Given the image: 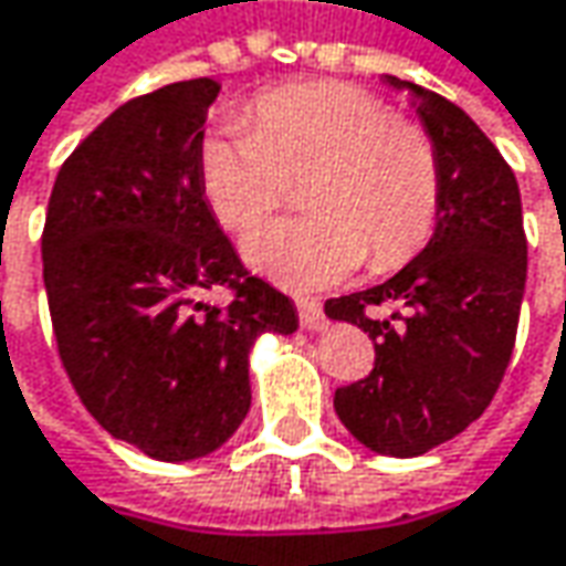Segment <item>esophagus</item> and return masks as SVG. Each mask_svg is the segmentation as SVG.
Returning a JSON list of instances; mask_svg holds the SVG:
<instances>
[{
	"label": "esophagus",
	"mask_w": 566,
	"mask_h": 566,
	"mask_svg": "<svg viewBox=\"0 0 566 566\" xmlns=\"http://www.w3.org/2000/svg\"><path fill=\"white\" fill-rule=\"evenodd\" d=\"M298 321L305 331H324V308L315 298H298Z\"/></svg>",
	"instance_id": "1"
}]
</instances>
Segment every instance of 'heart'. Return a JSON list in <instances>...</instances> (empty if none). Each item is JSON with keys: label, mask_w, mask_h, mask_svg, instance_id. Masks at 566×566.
Here are the masks:
<instances>
[{"label": "heart", "mask_w": 566, "mask_h": 566, "mask_svg": "<svg viewBox=\"0 0 566 566\" xmlns=\"http://www.w3.org/2000/svg\"><path fill=\"white\" fill-rule=\"evenodd\" d=\"M198 172L207 207L229 232L258 227L290 182L308 176V217L245 239L251 268L295 293L334 286L365 254L378 271L400 268L431 239L441 210V160L428 132L339 81L261 94L251 128L207 132Z\"/></svg>", "instance_id": "1"}]
</instances>
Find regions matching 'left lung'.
Instances as JSON below:
<instances>
[{
	"label": "left lung",
	"instance_id": "obj_1",
	"mask_svg": "<svg viewBox=\"0 0 566 566\" xmlns=\"http://www.w3.org/2000/svg\"><path fill=\"white\" fill-rule=\"evenodd\" d=\"M384 81L409 91L438 147L441 210L428 245L400 273L327 298L331 321L375 339L371 375L339 387L334 409L380 457H422L467 431L507 371L526 290V232L516 176L485 132L441 94L394 75Z\"/></svg>",
	"mask_w": 566,
	"mask_h": 566
}]
</instances>
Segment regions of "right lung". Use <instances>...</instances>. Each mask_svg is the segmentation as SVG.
<instances>
[{
  "label": "right lung",
  "mask_w": 566,
  "mask_h": 566,
  "mask_svg": "<svg viewBox=\"0 0 566 566\" xmlns=\"http://www.w3.org/2000/svg\"><path fill=\"white\" fill-rule=\"evenodd\" d=\"M213 77L128 99L55 176L43 283L59 356L87 412L164 463L220 450L249 416L261 334L290 337V295L249 276L198 172ZM227 285L217 310L203 293Z\"/></svg>",
  "instance_id": "obj_1"
}]
</instances>
